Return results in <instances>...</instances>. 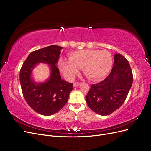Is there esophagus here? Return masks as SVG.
Returning <instances> with one entry per match:
<instances>
[{
	"mask_svg": "<svg viewBox=\"0 0 151 151\" xmlns=\"http://www.w3.org/2000/svg\"><path fill=\"white\" fill-rule=\"evenodd\" d=\"M80 84H81V83H74V84H73V86L77 87V86H79Z\"/></svg>",
	"mask_w": 151,
	"mask_h": 151,
	"instance_id": "obj_1",
	"label": "esophagus"
}]
</instances>
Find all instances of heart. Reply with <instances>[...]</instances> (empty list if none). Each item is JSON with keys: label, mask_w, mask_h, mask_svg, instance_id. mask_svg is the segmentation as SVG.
<instances>
[{"label": "heart", "mask_w": 151, "mask_h": 151, "mask_svg": "<svg viewBox=\"0 0 151 151\" xmlns=\"http://www.w3.org/2000/svg\"><path fill=\"white\" fill-rule=\"evenodd\" d=\"M112 63V56L107 50L86 49L71 53L69 60L61 59L59 65L67 79L74 78L80 68L89 79L96 81L108 75Z\"/></svg>", "instance_id": "b5f03b06"}]
</instances>
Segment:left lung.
Segmentation results:
<instances>
[{"label": "left lung", "mask_w": 151, "mask_h": 151, "mask_svg": "<svg viewBox=\"0 0 151 151\" xmlns=\"http://www.w3.org/2000/svg\"><path fill=\"white\" fill-rule=\"evenodd\" d=\"M132 83L133 74L129 61L116 53L110 74L103 81L91 86L86 103L98 115H110L124 103Z\"/></svg>", "instance_id": "8db88e82"}]
</instances>
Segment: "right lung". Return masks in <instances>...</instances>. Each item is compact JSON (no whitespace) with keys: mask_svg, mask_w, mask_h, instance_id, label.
I'll return each instance as SVG.
<instances>
[{"mask_svg":"<svg viewBox=\"0 0 151 151\" xmlns=\"http://www.w3.org/2000/svg\"><path fill=\"white\" fill-rule=\"evenodd\" d=\"M62 47L50 45L31 52L20 70V84L26 101L35 111L52 115L65 106L72 90V83L61 79L56 64ZM39 63L49 64L51 73L45 83H36L31 78L34 67Z\"/></svg>","mask_w":151,"mask_h":151,"instance_id":"obj_1","label":"right lung"}]
</instances>
